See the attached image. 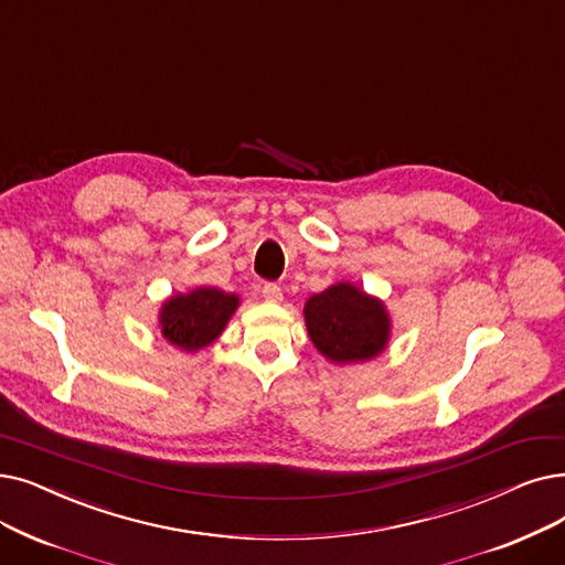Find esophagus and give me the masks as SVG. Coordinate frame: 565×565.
<instances>
[{
    "label": "esophagus",
    "instance_id": "1",
    "mask_svg": "<svg viewBox=\"0 0 565 565\" xmlns=\"http://www.w3.org/2000/svg\"><path fill=\"white\" fill-rule=\"evenodd\" d=\"M260 292H263V298H265L267 302H281V298H284V296H281V288H279L277 284H265Z\"/></svg>",
    "mask_w": 565,
    "mask_h": 565
}]
</instances>
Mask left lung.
Masks as SVG:
<instances>
[{
	"label": "left lung",
	"instance_id": "8db88e82",
	"mask_svg": "<svg viewBox=\"0 0 565 565\" xmlns=\"http://www.w3.org/2000/svg\"><path fill=\"white\" fill-rule=\"evenodd\" d=\"M305 326L316 351L334 364L379 358L392 334L385 302L353 281H337L313 292L305 302Z\"/></svg>",
	"mask_w": 565,
	"mask_h": 565
}]
</instances>
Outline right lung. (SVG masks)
Segmentation results:
<instances>
[{"instance_id":"right-lung-1","label":"right lung","mask_w":565,"mask_h":565,"mask_svg":"<svg viewBox=\"0 0 565 565\" xmlns=\"http://www.w3.org/2000/svg\"><path fill=\"white\" fill-rule=\"evenodd\" d=\"M237 307L239 296L216 286L175 292L159 309L161 337L184 353H199L222 337Z\"/></svg>"}]
</instances>
